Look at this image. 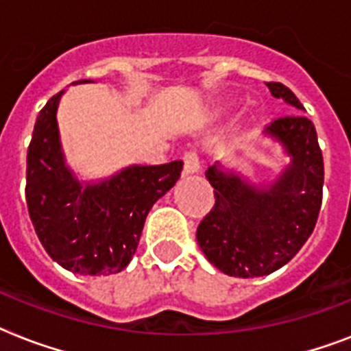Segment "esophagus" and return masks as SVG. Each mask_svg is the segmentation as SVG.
I'll return each instance as SVG.
<instances>
[{
  "label": "esophagus",
  "mask_w": 351,
  "mask_h": 351,
  "mask_svg": "<svg viewBox=\"0 0 351 351\" xmlns=\"http://www.w3.org/2000/svg\"><path fill=\"white\" fill-rule=\"evenodd\" d=\"M184 175H195L200 171V162H198V154L195 151L184 154Z\"/></svg>",
  "instance_id": "1"
}]
</instances>
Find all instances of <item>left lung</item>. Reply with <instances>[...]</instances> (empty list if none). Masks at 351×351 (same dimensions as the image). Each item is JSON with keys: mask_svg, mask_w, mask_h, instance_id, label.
<instances>
[{"mask_svg": "<svg viewBox=\"0 0 351 351\" xmlns=\"http://www.w3.org/2000/svg\"><path fill=\"white\" fill-rule=\"evenodd\" d=\"M266 85L275 98L304 111L286 85ZM264 138L289 158L269 180H251L220 160L206 171L217 200L198 226L197 240L206 258L230 277H262L288 264L313 233L321 211L324 164L315 125L291 114L267 125Z\"/></svg>", "mask_w": 351, "mask_h": 351, "instance_id": "1", "label": "left lung"}]
</instances>
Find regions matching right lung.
Returning a JSON list of instances; mask_svg holds the SVG:
<instances>
[{
  "label": "right lung",
  "instance_id": "1",
  "mask_svg": "<svg viewBox=\"0 0 351 351\" xmlns=\"http://www.w3.org/2000/svg\"><path fill=\"white\" fill-rule=\"evenodd\" d=\"M63 95L65 89L47 101L32 131L25 189L30 220L60 266L78 275H112L131 262L145 217L175 186L184 164H132L104 178H82L67 164L60 136Z\"/></svg>",
  "mask_w": 351,
  "mask_h": 351
}]
</instances>
